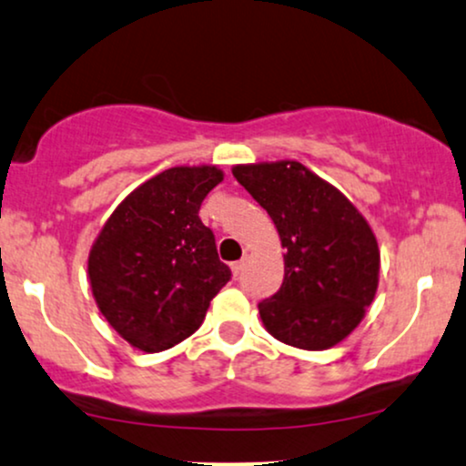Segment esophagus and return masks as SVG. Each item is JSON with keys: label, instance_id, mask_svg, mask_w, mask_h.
Instances as JSON below:
<instances>
[{"label": "esophagus", "instance_id": "34e87169", "mask_svg": "<svg viewBox=\"0 0 466 466\" xmlns=\"http://www.w3.org/2000/svg\"><path fill=\"white\" fill-rule=\"evenodd\" d=\"M243 268H245V260L232 262V273H234V277H238L240 273H243Z\"/></svg>", "mask_w": 466, "mask_h": 466}]
</instances>
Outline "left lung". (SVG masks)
<instances>
[{"label": "left lung", "mask_w": 466, "mask_h": 466, "mask_svg": "<svg viewBox=\"0 0 466 466\" xmlns=\"http://www.w3.org/2000/svg\"><path fill=\"white\" fill-rule=\"evenodd\" d=\"M232 174L270 215L286 249L284 284L258 303L264 327L294 349H331L374 301V232L349 199L299 161L237 165Z\"/></svg>", "instance_id": "8db88e82"}]
</instances>
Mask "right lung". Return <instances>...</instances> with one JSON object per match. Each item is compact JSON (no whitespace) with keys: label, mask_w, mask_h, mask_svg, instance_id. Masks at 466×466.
<instances>
[{"label":"right lung","mask_w":466,"mask_h":466,"mask_svg":"<svg viewBox=\"0 0 466 466\" xmlns=\"http://www.w3.org/2000/svg\"><path fill=\"white\" fill-rule=\"evenodd\" d=\"M221 180L215 165L165 169L117 206L92 245L94 299L135 349L158 352L196 333L232 277L198 215Z\"/></svg>","instance_id":"right-lung-1"}]
</instances>
